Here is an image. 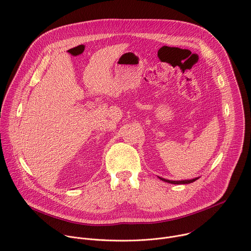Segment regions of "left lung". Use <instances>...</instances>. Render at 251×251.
I'll use <instances>...</instances> for the list:
<instances>
[{
	"label": "left lung",
	"instance_id": "1",
	"mask_svg": "<svg viewBox=\"0 0 251 251\" xmlns=\"http://www.w3.org/2000/svg\"><path fill=\"white\" fill-rule=\"evenodd\" d=\"M159 179H161L162 181L168 182V183H172V184H188V183L194 182V181H195V180H197L198 178H193V179H190V180H181V181H173V180L164 179V178H161V177H159Z\"/></svg>",
	"mask_w": 251,
	"mask_h": 251
}]
</instances>
